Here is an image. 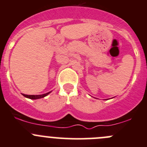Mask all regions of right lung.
Listing matches in <instances>:
<instances>
[{
	"label": "right lung",
	"instance_id": "1",
	"mask_svg": "<svg viewBox=\"0 0 147 147\" xmlns=\"http://www.w3.org/2000/svg\"><path fill=\"white\" fill-rule=\"evenodd\" d=\"M49 93H50V92H47V93L43 94H40V95H27V94H23V95L25 97H27V98L32 99V100H36V99L42 98V97H45V96H47Z\"/></svg>",
	"mask_w": 147,
	"mask_h": 147
}]
</instances>
